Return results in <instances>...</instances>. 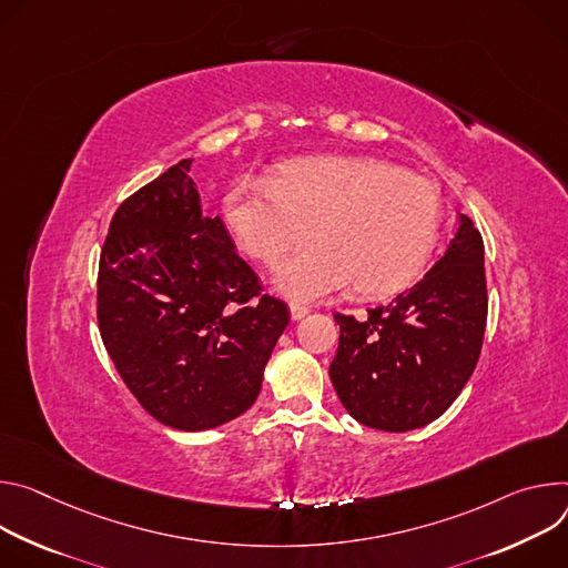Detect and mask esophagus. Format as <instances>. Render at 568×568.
Instances as JSON below:
<instances>
[{"mask_svg": "<svg viewBox=\"0 0 568 568\" xmlns=\"http://www.w3.org/2000/svg\"><path fill=\"white\" fill-rule=\"evenodd\" d=\"M288 308H291V318H293V321H300V318H304L306 313H308V306H306V304H300V302H291Z\"/></svg>", "mask_w": 568, "mask_h": 568, "instance_id": "1", "label": "esophagus"}]
</instances>
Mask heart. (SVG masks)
<instances>
[{"instance_id":"obj_1","label":"heart","mask_w":568,"mask_h":568,"mask_svg":"<svg viewBox=\"0 0 568 568\" xmlns=\"http://www.w3.org/2000/svg\"><path fill=\"white\" fill-rule=\"evenodd\" d=\"M439 216L443 201L430 180L365 155L297 158L273 180H239L225 196L232 234L266 266L316 225L321 243L286 260L275 277L302 300L349 284L365 295L402 288L428 260Z\"/></svg>"}]
</instances>
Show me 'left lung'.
Listing matches in <instances>:
<instances>
[{
	"label": "left lung",
	"instance_id": "obj_1",
	"mask_svg": "<svg viewBox=\"0 0 568 568\" xmlns=\"http://www.w3.org/2000/svg\"><path fill=\"white\" fill-rule=\"evenodd\" d=\"M341 325L332 384L347 413L404 433L443 415L478 363L487 323L483 236L460 214L456 236L433 268L367 318L334 313Z\"/></svg>",
	"mask_w": 568,
	"mask_h": 568
}]
</instances>
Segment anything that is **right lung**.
Wrapping results in <instances>:
<instances>
[{"label":"right lung","instance_id":"obj_1","mask_svg":"<svg viewBox=\"0 0 568 568\" xmlns=\"http://www.w3.org/2000/svg\"><path fill=\"white\" fill-rule=\"evenodd\" d=\"M192 158L125 199L99 257L101 341L142 408L180 430L255 404L288 306L264 293L219 216L201 212Z\"/></svg>","mask_w":568,"mask_h":568}]
</instances>
